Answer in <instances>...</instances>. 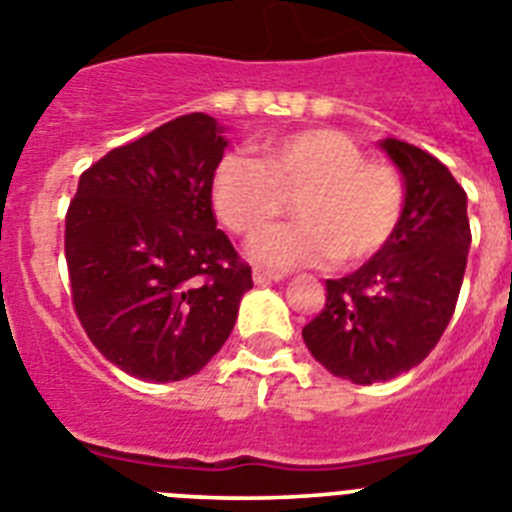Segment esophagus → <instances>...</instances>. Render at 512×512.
Returning <instances> with one entry per match:
<instances>
[{"label": "esophagus", "mask_w": 512, "mask_h": 512, "mask_svg": "<svg viewBox=\"0 0 512 512\" xmlns=\"http://www.w3.org/2000/svg\"><path fill=\"white\" fill-rule=\"evenodd\" d=\"M279 279H285V274L269 272V269H253V282L256 285H269V282H279Z\"/></svg>", "instance_id": "34e87169"}]
</instances>
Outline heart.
<instances>
[{"label":"heart","mask_w":512,"mask_h":512,"mask_svg":"<svg viewBox=\"0 0 512 512\" xmlns=\"http://www.w3.org/2000/svg\"><path fill=\"white\" fill-rule=\"evenodd\" d=\"M295 198L300 223L259 236L248 256L274 269L334 259L355 266L393 238L404 212L396 170L368 163L347 134L308 129L261 144L259 160L225 155L212 176V207L227 230L258 235Z\"/></svg>","instance_id":"1"}]
</instances>
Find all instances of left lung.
<instances>
[{
    "mask_svg": "<svg viewBox=\"0 0 512 512\" xmlns=\"http://www.w3.org/2000/svg\"><path fill=\"white\" fill-rule=\"evenodd\" d=\"M404 178L393 238L342 279H326V308L303 329L310 355L336 378L370 386L425 360L456 310L471 246L466 194L430 152L381 139Z\"/></svg>",
    "mask_w": 512,
    "mask_h": 512,
    "instance_id": "left-lung-1",
    "label": "left lung"
}]
</instances>
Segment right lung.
<instances>
[{
  "instance_id": "add662e5",
  "label": "right lung",
  "mask_w": 512,
  "mask_h": 512,
  "mask_svg": "<svg viewBox=\"0 0 512 512\" xmlns=\"http://www.w3.org/2000/svg\"><path fill=\"white\" fill-rule=\"evenodd\" d=\"M225 131L207 113L157 126L90 165L69 204L74 310L100 355L142 381L199 373L253 287L212 212Z\"/></svg>"
}]
</instances>
